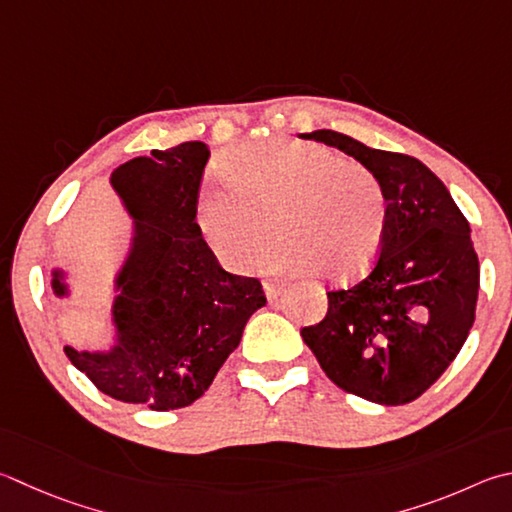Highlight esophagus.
Instances as JSON below:
<instances>
[{
  "label": "esophagus",
  "mask_w": 512,
  "mask_h": 512,
  "mask_svg": "<svg viewBox=\"0 0 512 512\" xmlns=\"http://www.w3.org/2000/svg\"><path fill=\"white\" fill-rule=\"evenodd\" d=\"M264 291L268 300H277L284 293V284H275V282H264Z\"/></svg>",
  "instance_id": "esophagus-1"
}]
</instances>
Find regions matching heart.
<instances>
[{"label": "heart", "instance_id": "b5f03b06", "mask_svg": "<svg viewBox=\"0 0 512 512\" xmlns=\"http://www.w3.org/2000/svg\"><path fill=\"white\" fill-rule=\"evenodd\" d=\"M219 174L226 188L203 190L194 219L210 255L228 271L255 266L273 230L282 239L268 259L273 271L320 273L345 284L376 264L389 197L371 167L327 145L271 138L228 152Z\"/></svg>", "mask_w": 512, "mask_h": 512}]
</instances>
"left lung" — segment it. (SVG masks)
I'll list each match as a JSON object with an SVG mask.
<instances>
[{"instance_id": "1", "label": "left lung", "mask_w": 512, "mask_h": 512, "mask_svg": "<svg viewBox=\"0 0 512 512\" xmlns=\"http://www.w3.org/2000/svg\"><path fill=\"white\" fill-rule=\"evenodd\" d=\"M304 138L338 147L383 181L389 224L376 264L345 291L327 293V315L302 340L345 392L405 405L457 358L475 322L479 259L439 176L414 156L383 152L331 129Z\"/></svg>"}]
</instances>
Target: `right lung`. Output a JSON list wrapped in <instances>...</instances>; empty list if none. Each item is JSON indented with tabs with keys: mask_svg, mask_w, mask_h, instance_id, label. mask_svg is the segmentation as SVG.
I'll return each mask as SVG.
<instances>
[{
	"mask_svg": "<svg viewBox=\"0 0 512 512\" xmlns=\"http://www.w3.org/2000/svg\"><path fill=\"white\" fill-rule=\"evenodd\" d=\"M210 150L199 141L152 150L111 176L136 219L134 248L118 277V345L111 353L64 347L102 394L170 412L192 405L266 304L257 277L226 273L194 219ZM55 293H64L58 277Z\"/></svg>",
	"mask_w": 512,
	"mask_h": 512,
	"instance_id": "add662e5",
	"label": "right lung"
}]
</instances>
